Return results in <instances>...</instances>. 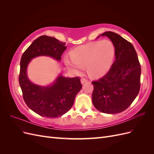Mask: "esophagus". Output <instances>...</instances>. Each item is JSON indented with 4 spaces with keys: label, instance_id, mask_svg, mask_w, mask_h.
Listing matches in <instances>:
<instances>
[{
    "label": "esophagus",
    "instance_id": "34e87169",
    "mask_svg": "<svg viewBox=\"0 0 154 154\" xmlns=\"http://www.w3.org/2000/svg\"><path fill=\"white\" fill-rule=\"evenodd\" d=\"M80 81H81L82 84H83V83L87 82V80L86 78H81V80Z\"/></svg>",
    "mask_w": 154,
    "mask_h": 154
}]
</instances>
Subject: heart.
Here are the masks:
<instances>
[{
    "instance_id": "obj_1",
    "label": "heart",
    "mask_w": 154,
    "mask_h": 154,
    "mask_svg": "<svg viewBox=\"0 0 154 154\" xmlns=\"http://www.w3.org/2000/svg\"><path fill=\"white\" fill-rule=\"evenodd\" d=\"M71 57H65L66 66L76 73L85 67L88 75L100 77L109 71L115 55V46L108 39L83 45L72 50Z\"/></svg>"
}]
</instances>
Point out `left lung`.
<instances>
[{"instance_id":"8db88e82","label":"left lung","mask_w":154,"mask_h":154,"mask_svg":"<svg viewBox=\"0 0 154 154\" xmlns=\"http://www.w3.org/2000/svg\"><path fill=\"white\" fill-rule=\"evenodd\" d=\"M101 36H106L112 42L116 57L109 72L92 82V103L101 112L119 113L132 104L139 92L141 65L136 50L128 41L112 31Z\"/></svg>"}]
</instances>
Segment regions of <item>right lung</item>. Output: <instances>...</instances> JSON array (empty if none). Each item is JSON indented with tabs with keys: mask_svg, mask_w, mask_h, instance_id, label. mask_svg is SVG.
I'll use <instances>...</instances> for the list:
<instances>
[{
	"mask_svg": "<svg viewBox=\"0 0 154 154\" xmlns=\"http://www.w3.org/2000/svg\"><path fill=\"white\" fill-rule=\"evenodd\" d=\"M66 48L65 42L43 35L32 42L22 56L18 81L23 98L30 109L43 117H60L71 108L82 87L80 78L60 75L51 85L42 87L29 81L26 72L27 66L31 59L39 56H48L60 61Z\"/></svg>",
	"mask_w": 154,
	"mask_h": 154,
	"instance_id": "obj_1",
	"label": "right lung"
}]
</instances>
